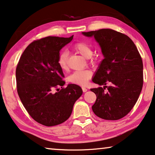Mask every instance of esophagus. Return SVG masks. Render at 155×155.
Here are the masks:
<instances>
[{"label": "esophagus", "instance_id": "obj_1", "mask_svg": "<svg viewBox=\"0 0 155 155\" xmlns=\"http://www.w3.org/2000/svg\"><path fill=\"white\" fill-rule=\"evenodd\" d=\"M82 91H83V92H86L87 88H86V87H82Z\"/></svg>", "mask_w": 155, "mask_h": 155}]
</instances>
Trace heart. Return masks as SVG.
I'll list each match as a JSON object with an SVG mask.
<instances>
[{
	"label": "heart",
	"instance_id": "b5f03b06",
	"mask_svg": "<svg viewBox=\"0 0 155 155\" xmlns=\"http://www.w3.org/2000/svg\"><path fill=\"white\" fill-rule=\"evenodd\" d=\"M73 49L86 58H90L93 55V48L90 45L85 42L76 43L73 45ZM90 62L91 63H95L96 62V59L92 58ZM57 63L62 70L66 71L68 69V54L66 51H62L59 54L57 59ZM92 75L93 72L89 69L75 71L69 75L68 80L71 84L79 85V86H86L88 80L92 77Z\"/></svg>",
	"mask_w": 155,
	"mask_h": 155
}]
</instances>
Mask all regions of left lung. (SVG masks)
I'll use <instances>...</instances> for the list:
<instances>
[{
  "label": "left lung",
  "instance_id": "1",
  "mask_svg": "<svg viewBox=\"0 0 155 155\" xmlns=\"http://www.w3.org/2000/svg\"><path fill=\"white\" fill-rule=\"evenodd\" d=\"M82 34L94 36L104 58L93 78L95 84L104 86L91 89L97 97L92 106L93 112L105 120L123 118L136 104L142 91L143 64L140 53L129 37L113 29ZM109 82L110 87L106 86Z\"/></svg>",
  "mask_w": 155,
  "mask_h": 155
}]
</instances>
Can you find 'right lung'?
<instances>
[{
    "label": "right lung",
    "instance_id": "right-lung-1",
    "mask_svg": "<svg viewBox=\"0 0 155 155\" xmlns=\"http://www.w3.org/2000/svg\"><path fill=\"white\" fill-rule=\"evenodd\" d=\"M73 36H48L34 41L17 65L19 98L30 116L42 125L53 126L67 120L75 102L82 95L78 85L69 84L63 88L64 76L57 63L60 51Z\"/></svg>",
    "mask_w": 155,
    "mask_h": 155
}]
</instances>
